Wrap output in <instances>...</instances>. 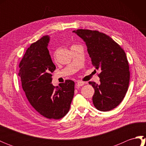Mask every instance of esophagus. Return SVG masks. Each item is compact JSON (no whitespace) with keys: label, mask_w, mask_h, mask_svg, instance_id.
I'll use <instances>...</instances> for the list:
<instances>
[{"label":"esophagus","mask_w":146,"mask_h":146,"mask_svg":"<svg viewBox=\"0 0 146 146\" xmlns=\"http://www.w3.org/2000/svg\"><path fill=\"white\" fill-rule=\"evenodd\" d=\"M84 84H85V83L83 82H81V81H78L76 83V85L78 86H82Z\"/></svg>","instance_id":"obj_1"}]
</instances>
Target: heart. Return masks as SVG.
<instances>
[{
  "label": "heart",
  "instance_id": "b5f03b06",
  "mask_svg": "<svg viewBox=\"0 0 146 146\" xmlns=\"http://www.w3.org/2000/svg\"><path fill=\"white\" fill-rule=\"evenodd\" d=\"M56 52L54 51V52H53V56H54V57L56 56Z\"/></svg>",
  "mask_w": 146,
  "mask_h": 146
}]
</instances>
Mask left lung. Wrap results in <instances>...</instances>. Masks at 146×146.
I'll use <instances>...</instances> for the list:
<instances>
[{
	"label": "left lung",
	"mask_w": 146,
	"mask_h": 146,
	"mask_svg": "<svg viewBox=\"0 0 146 146\" xmlns=\"http://www.w3.org/2000/svg\"><path fill=\"white\" fill-rule=\"evenodd\" d=\"M73 32L85 42L93 66L100 71L99 84L89 82L95 90V107L103 111L113 109L123 100L129 85V65L124 50L98 31L80 29Z\"/></svg>",
	"instance_id": "8db88e82"
}]
</instances>
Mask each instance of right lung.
<instances>
[{
    "instance_id": "right-lung-1",
    "label": "right lung",
    "mask_w": 146,
    "mask_h": 146,
    "mask_svg": "<svg viewBox=\"0 0 146 146\" xmlns=\"http://www.w3.org/2000/svg\"><path fill=\"white\" fill-rule=\"evenodd\" d=\"M49 38L43 36L27 48L20 62L22 87L32 107L49 119H60L70 110L75 92V82L66 80L60 86L51 83L56 69L48 49Z\"/></svg>"
}]
</instances>
